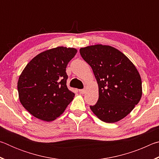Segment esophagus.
Returning <instances> with one entry per match:
<instances>
[{"label":"esophagus","instance_id":"1","mask_svg":"<svg viewBox=\"0 0 159 159\" xmlns=\"http://www.w3.org/2000/svg\"><path fill=\"white\" fill-rule=\"evenodd\" d=\"M79 93L80 94H84L85 93V89H80V90H79Z\"/></svg>","mask_w":159,"mask_h":159}]
</instances>
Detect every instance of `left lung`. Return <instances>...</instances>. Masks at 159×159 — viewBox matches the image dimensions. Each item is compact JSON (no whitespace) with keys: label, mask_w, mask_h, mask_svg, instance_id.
<instances>
[{"label":"left lung","mask_w":159,"mask_h":159,"mask_svg":"<svg viewBox=\"0 0 159 159\" xmlns=\"http://www.w3.org/2000/svg\"><path fill=\"white\" fill-rule=\"evenodd\" d=\"M80 54L98 83V100L90 109L104 122L121 120L142 97V80L136 67L124 54L109 45L82 48Z\"/></svg>","instance_id":"8db88e82"}]
</instances>
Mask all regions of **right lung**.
I'll use <instances>...</instances> for the list:
<instances>
[{
  "mask_svg": "<svg viewBox=\"0 0 159 159\" xmlns=\"http://www.w3.org/2000/svg\"><path fill=\"white\" fill-rule=\"evenodd\" d=\"M75 48L57 47L39 54L21 72L17 83L22 106L39 119L52 121L62 114L75 94L66 86V68Z\"/></svg>",
  "mask_w": 159,
  "mask_h": 159,
  "instance_id": "add662e5",
  "label": "right lung"
}]
</instances>
